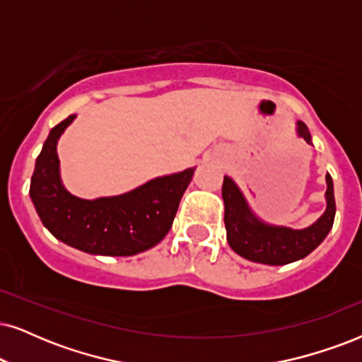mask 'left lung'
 Listing matches in <instances>:
<instances>
[{"label":"left lung","instance_id":"obj_1","mask_svg":"<svg viewBox=\"0 0 362 362\" xmlns=\"http://www.w3.org/2000/svg\"><path fill=\"white\" fill-rule=\"evenodd\" d=\"M297 132L310 145V134L303 122H299ZM326 212L310 227L303 228V230H292L287 227H272L259 222L250 214L234 180L223 177L222 199L226 204L223 222H226L227 228L228 245L244 259L267 265L291 264L309 255L326 239L329 230L332 228L334 215H336L332 178L329 173L326 175Z\"/></svg>","mask_w":362,"mask_h":362}]
</instances>
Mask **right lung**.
<instances>
[{"instance_id":"1","label":"right lung","mask_w":362,"mask_h":362,"mask_svg":"<svg viewBox=\"0 0 362 362\" xmlns=\"http://www.w3.org/2000/svg\"><path fill=\"white\" fill-rule=\"evenodd\" d=\"M75 115L52 128L36 158L30 195L43 226L86 254L125 257L157 245L170 230L195 168L160 177L118 197L83 200L59 182L57 141Z\"/></svg>"}]
</instances>
